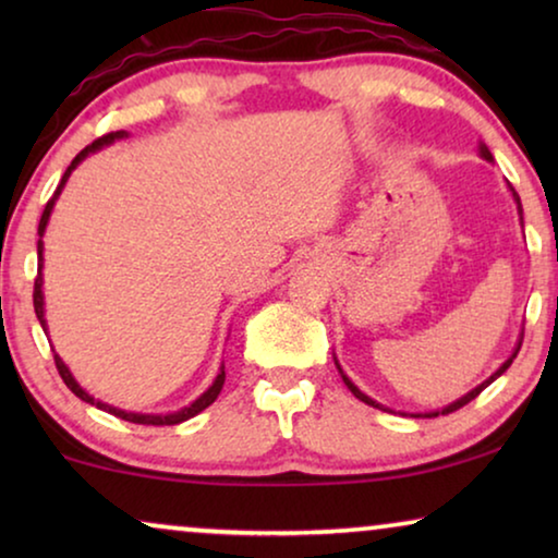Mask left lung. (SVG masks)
Returning <instances> with one entry per match:
<instances>
[{
  "label": "left lung",
  "mask_w": 558,
  "mask_h": 558,
  "mask_svg": "<svg viewBox=\"0 0 558 558\" xmlns=\"http://www.w3.org/2000/svg\"><path fill=\"white\" fill-rule=\"evenodd\" d=\"M480 155H483L485 159H493V155H490V149H487V147H480ZM510 190H513V187H510ZM513 197H515V203H518V213H523V210H521V197H518V193H515V190H513ZM521 220H523V218H521ZM518 350H521V342H518L515 353H513V355H510V357H508V361H506V363H502L498 371H495V376H490V378H487V380H485V384H480L477 388H472V391H470L468 396H462V399H460V401L449 403V407H447V409H441V414H452V411H457V409H462V407H464V403H470L472 399H477V396H480V393H483V391H485V388H487V386H490L495 378H498V376H502V373H506V371L510 368V363H513V357L518 355ZM340 373H342V371H340ZM342 380H345V386L350 388V391H353V396H355V399H361L363 403H368V407H376V409H384V411H388L386 407H380V403H376V401H373V399H371V396H365V393L361 391V388H357V386L353 384V380H350L348 376H342ZM437 414H439V411H434V414H424V416H429V418H432V416H437Z\"/></svg>",
  "instance_id": "left-lung-1"
}]
</instances>
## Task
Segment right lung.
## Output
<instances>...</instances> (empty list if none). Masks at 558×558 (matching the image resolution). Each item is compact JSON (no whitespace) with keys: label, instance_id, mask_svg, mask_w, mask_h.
Returning <instances> with one entry per match:
<instances>
[{"label":"right lung","instance_id":"add662e5","mask_svg":"<svg viewBox=\"0 0 558 558\" xmlns=\"http://www.w3.org/2000/svg\"><path fill=\"white\" fill-rule=\"evenodd\" d=\"M121 136H126L124 132H111V134H104V136H98V140H94L88 144L86 149H81L78 155H75V159L71 162V167H68L65 170V174H63V180H60V185H58V190L56 193H52V197L48 201V205H45V210H43V218H40V226H37V233H45V226H48V218H50V210H52V205H56V197L60 195V190H63V185H65V180L71 178V172L75 170V167H78V162H83V159H86L90 151H96V149H101V147H106V144H111L113 140H121ZM40 269H43V241H37V277H35V292H33V304H35V315H37V319H40V325H43V330H45V307H43V274H40ZM56 368H58V373H60V378H63V384L71 388V391L78 396L81 401H88V403H96L98 409H104V411H109V414H113V416H119V418H124V422H132V424H144V426H170V424H180V422H187V418H193L195 414H201L203 409H208L213 401L218 399V393H220V388H223V384H226V371H220L218 373V378L213 380V386L208 388V391H205L201 399L197 401H193L190 403V407H185L182 411H174V414H167V416H155V414H126V411H121V409H113V407H109V403H101V401H96L94 396H88L86 391H83V388L75 384V378L71 376V371H68V365L60 361V357L56 355Z\"/></svg>","mask_w":558,"mask_h":558}]
</instances>
